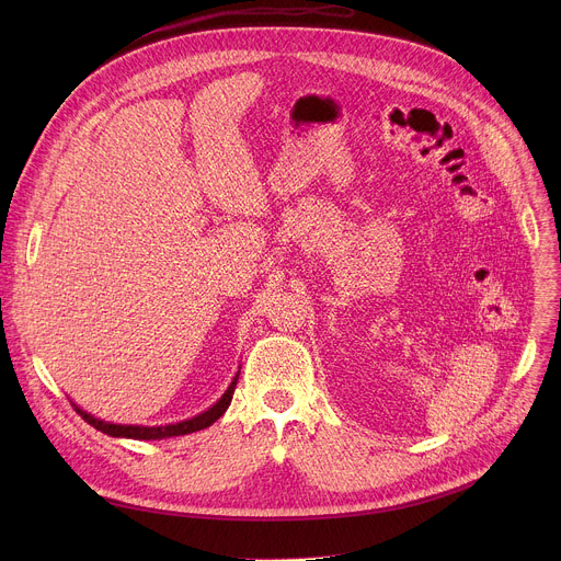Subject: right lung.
I'll list each match as a JSON object with an SVG mask.
<instances>
[{
	"instance_id": "add662e5",
	"label": "right lung",
	"mask_w": 561,
	"mask_h": 561,
	"mask_svg": "<svg viewBox=\"0 0 561 561\" xmlns=\"http://www.w3.org/2000/svg\"><path fill=\"white\" fill-rule=\"evenodd\" d=\"M237 377L239 373L232 377L230 386L226 388V392L217 399V404H213L208 411L191 417V420H184V422H178V424H167V426H126V424H111V422H104V420H98L93 415H89L87 411H82L79 407H75V411L84 417V422H89L91 426H95L98 431L111 435V437H128V439H167V437H180V435H188V433H195V431H202V428H208L210 424H215L224 413L226 409L230 407V399H232V392H234V386H237Z\"/></svg>"
}]
</instances>
